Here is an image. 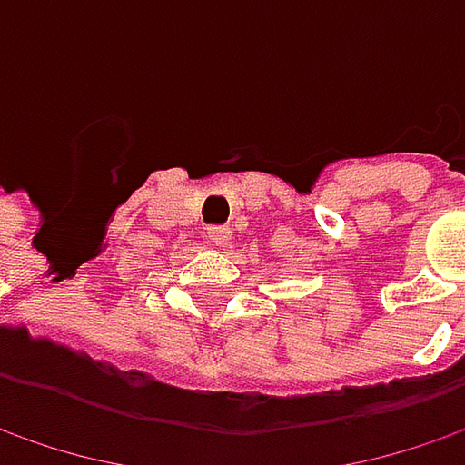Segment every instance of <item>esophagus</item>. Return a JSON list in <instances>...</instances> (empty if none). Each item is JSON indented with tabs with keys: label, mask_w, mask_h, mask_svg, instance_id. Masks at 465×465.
I'll return each mask as SVG.
<instances>
[{
	"label": "esophagus",
	"mask_w": 465,
	"mask_h": 465,
	"mask_svg": "<svg viewBox=\"0 0 465 465\" xmlns=\"http://www.w3.org/2000/svg\"><path fill=\"white\" fill-rule=\"evenodd\" d=\"M208 239H211L215 247H226L233 239V232L229 226H211L208 229Z\"/></svg>",
	"instance_id": "obj_1"
}]
</instances>
